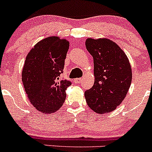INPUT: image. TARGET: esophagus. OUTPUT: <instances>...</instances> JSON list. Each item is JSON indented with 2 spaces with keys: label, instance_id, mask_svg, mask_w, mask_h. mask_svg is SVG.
Wrapping results in <instances>:
<instances>
[{
  "label": "esophagus",
  "instance_id": "34e87169",
  "mask_svg": "<svg viewBox=\"0 0 152 152\" xmlns=\"http://www.w3.org/2000/svg\"><path fill=\"white\" fill-rule=\"evenodd\" d=\"M75 81L77 83V84H80V83H81V81H82V79H81V78H76L75 80Z\"/></svg>",
  "mask_w": 152,
  "mask_h": 152
}]
</instances>
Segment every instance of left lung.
<instances>
[{"label": "left lung", "mask_w": 152, "mask_h": 152, "mask_svg": "<svg viewBox=\"0 0 152 152\" xmlns=\"http://www.w3.org/2000/svg\"><path fill=\"white\" fill-rule=\"evenodd\" d=\"M86 48L94 58L95 80L84 93L88 107L97 113L114 110L122 103L132 82V68L121 48L108 39L89 38Z\"/></svg>", "instance_id": "8db88e82"}]
</instances>
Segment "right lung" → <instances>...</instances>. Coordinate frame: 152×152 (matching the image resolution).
<instances>
[{"mask_svg":"<svg viewBox=\"0 0 152 152\" xmlns=\"http://www.w3.org/2000/svg\"><path fill=\"white\" fill-rule=\"evenodd\" d=\"M68 48V40L51 36L36 44L26 56L23 84L29 102L40 112L52 113L64 103L65 91L72 84L60 77Z\"/></svg>","mask_w":152,"mask_h":152,"instance_id":"add662e5","label":"right lung"}]
</instances>
